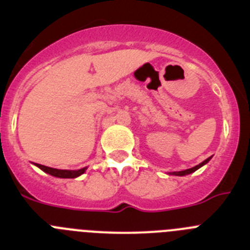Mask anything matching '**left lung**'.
<instances>
[{"label":"left lung","mask_w":250,"mask_h":250,"mask_svg":"<svg viewBox=\"0 0 250 250\" xmlns=\"http://www.w3.org/2000/svg\"><path fill=\"white\" fill-rule=\"evenodd\" d=\"M211 158H212V157L207 158L206 160H204V162H202V163H200L199 165H196V167H191V169H186V170H183V171H174V172H171V174H170V175H176V176H184V175H188V174H191V172L196 171V170H197V169H200V167H204L205 164H207V163L209 162V159H211Z\"/></svg>","instance_id":"left-lung-1"}]
</instances>
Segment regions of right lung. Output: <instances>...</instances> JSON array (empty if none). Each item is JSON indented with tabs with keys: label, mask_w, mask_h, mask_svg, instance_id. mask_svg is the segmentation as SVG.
Masks as SVG:
<instances>
[{
	"label": "right lung",
	"mask_w": 250,
	"mask_h": 250,
	"mask_svg": "<svg viewBox=\"0 0 250 250\" xmlns=\"http://www.w3.org/2000/svg\"><path fill=\"white\" fill-rule=\"evenodd\" d=\"M39 169L43 170L46 174L51 175V176H55V178H62V179H74L78 178L80 175H83L86 171L87 167H83V169L79 170H62V169H54V167H49L45 165L42 164H36Z\"/></svg>",
	"instance_id": "1"
}]
</instances>
